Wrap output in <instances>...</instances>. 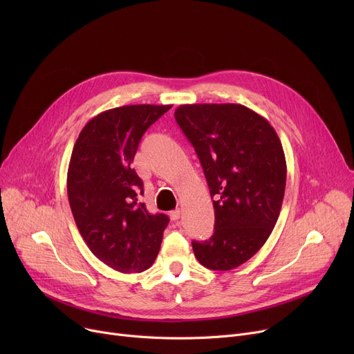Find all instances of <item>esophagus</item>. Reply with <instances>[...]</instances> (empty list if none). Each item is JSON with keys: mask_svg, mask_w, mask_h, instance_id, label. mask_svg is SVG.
Returning <instances> with one entry per match:
<instances>
[{"mask_svg": "<svg viewBox=\"0 0 354 354\" xmlns=\"http://www.w3.org/2000/svg\"><path fill=\"white\" fill-rule=\"evenodd\" d=\"M169 216H171V219H172V221H178V219L180 218V209H175V211H171Z\"/></svg>", "mask_w": 354, "mask_h": 354, "instance_id": "esophagus-1", "label": "esophagus"}]
</instances>
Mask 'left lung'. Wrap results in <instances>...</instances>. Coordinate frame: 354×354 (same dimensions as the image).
I'll return each instance as SVG.
<instances>
[{
	"mask_svg": "<svg viewBox=\"0 0 354 354\" xmlns=\"http://www.w3.org/2000/svg\"><path fill=\"white\" fill-rule=\"evenodd\" d=\"M175 119L214 199L215 231L192 241L195 257L209 270H234L266 244L280 215L287 179L281 140L266 118L243 104H182Z\"/></svg>",
	"mask_w": 354,
	"mask_h": 354,
	"instance_id": "1",
	"label": "left lung"
}]
</instances>
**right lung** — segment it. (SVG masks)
Here are the masks:
<instances>
[{
    "mask_svg": "<svg viewBox=\"0 0 354 354\" xmlns=\"http://www.w3.org/2000/svg\"><path fill=\"white\" fill-rule=\"evenodd\" d=\"M171 107L130 104L102 111L73 147L67 195L74 221L90 251L119 272L151 267L169 222L138 201L143 182L130 165L143 133Z\"/></svg>",
    "mask_w": 354,
    "mask_h": 354,
    "instance_id": "add662e5",
    "label": "right lung"
}]
</instances>
